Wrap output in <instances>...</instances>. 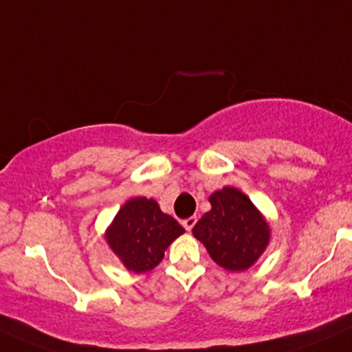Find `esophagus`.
<instances>
[{
	"instance_id": "34e87169",
	"label": "esophagus",
	"mask_w": 352,
	"mask_h": 352,
	"mask_svg": "<svg viewBox=\"0 0 352 352\" xmlns=\"http://www.w3.org/2000/svg\"><path fill=\"white\" fill-rule=\"evenodd\" d=\"M195 223H197V217H188V219H185V220H184L185 230H187V232H190V230L194 229Z\"/></svg>"
}]
</instances>
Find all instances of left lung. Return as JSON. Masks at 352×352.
<instances>
[{
  "instance_id": "obj_1",
  "label": "left lung",
  "mask_w": 352,
  "mask_h": 352,
  "mask_svg": "<svg viewBox=\"0 0 352 352\" xmlns=\"http://www.w3.org/2000/svg\"><path fill=\"white\" fill-rule=\"evenodd\" d=\"M210 210L192 234L206 245L215 264L229 272L252 267L270 241V227L252 200L235 187H223L208 197Z\"/></svg>"
}]
</instances>
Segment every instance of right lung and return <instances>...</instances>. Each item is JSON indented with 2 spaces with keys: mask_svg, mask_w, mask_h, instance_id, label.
<instances>
[{
  "mask_svg": "<svg viewBox=\"0 0 352 352\" xmlns=\"http://www.w3.org/2000/svg\"><path fill=\"white\" fill-rule=\"evenodd\" d=\"M184 232L172 215L160 210L157 200L133 197L120 207L105 230V241L123 267L144 274L160 264L167 247Z\"/></svg>",
  "mask_w": 352,
  "mask_h": 352,
  "instance_id": "add662e5",
  "label": "right lung"
}]
</instances>
